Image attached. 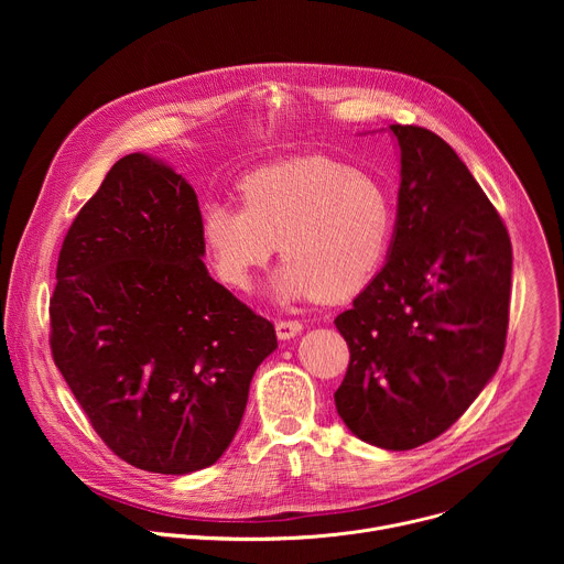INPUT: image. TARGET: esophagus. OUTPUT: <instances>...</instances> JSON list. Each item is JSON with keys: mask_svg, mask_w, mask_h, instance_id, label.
<instances>
[{"mask_svg": "<svg viewBox=\"0 0 564 564\" xmlns=\"http://www.w3.org/2000/svg\"><path fill=\"white\" fill-rule=\"evenodd\" d=\"M301 330H303V326L299 324V321H279V324H276V335L283 341L294 339L296 335H301Z\"/></svg>", "mask_w": 564, "mask_h": 564, "instance_id": "1", "label": "esophagus"}]
</instances>
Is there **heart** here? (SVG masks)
I'll list each match as a JSON object with an SVG mask.
<instances>
[{
    "label": "heart",
    "mask_w": 564,
    "mask_h": 564,
    "mask_svg": "<svg viewBox=\"0 0 564 564\" xmlns=\"http://www.w3.org/2000/svg\"><path fill=\"white\" fill-rule=\"evenodd\" d=\"M243 207L209 203L200 216L203 246L214 272L246 290L279 252L276 299L341 301L357 294L383 263L394 200L375 174L328 158H303L252 172L238 185Z\"/></svg>",
    "instance_id": "heart-1"
}]
</instances>
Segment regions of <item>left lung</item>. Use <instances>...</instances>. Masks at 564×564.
<instances>
[{
	"instance_id": "left-lung-1",
	"label": "left lung",
	"mask_w": 564,
	"mask_h": 564,
	"mask_svg": "<svg viewBox=\"0 0 564 564\" xmlns=\"http://www.w3.org/2000/svg\"><path fill=\"white\" fill-rule=\"evenodd\" d=\"M388 131L401 165L394 231L383 268L335 318L350 348L335 404L359 440L411 451L451 429L498 372L513 254L500 214L440 135Z\"/></svg>"
}]
</instances>
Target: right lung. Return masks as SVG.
<instances>
[{"label":"right lung","mask_w":564,"mask_h":564,"mask_svg":"<svg viewBox=\"0 0 564 564\" xmlns=\"http://www.w3.org/2000/svg\"><path fill=\"white\" fill-rule=\"evenodd\" d=\"M194 187L129 153L75 216L51 299L55 366L102 442L135 468L212 466L276 333L205 263Z\"/></svg>","instance_id":"obj_1"}]
</instances>
